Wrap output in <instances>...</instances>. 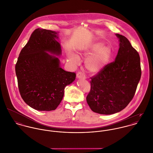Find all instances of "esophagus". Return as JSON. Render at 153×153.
<instances>
[{
  "instance_id": "34e87169",
  "label": "esophagus",
  "mask_w": 153,
  "mask_h": 153,
  "mask_svg": "<svg viewBox=\"0 0 153 153\" xmlns=\"http://www.w3.org/2000/svg\"><path fill=\"white\" fill-rule=\"evenodd\" d=\"M76 77L77 79H86V77H85V75L82 73V72H79L77 73L76 74Z\"/></svg>"
}]
</instances>
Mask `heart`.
<instances>
[{"label": "heart", "instance_id": "1", "mask_svg": "<svg viewBox=\"0 0 153 153\" xmlns=\"http://www.w3.org/2000/svg\"><path fill=\"white\" fill-rule=\"evenodd\" d=\"M78 54L83 56H89L85 60L86 68L93 73H98L109 61L111 56V50L108 47H103L101 43H94L85 48ZM67 58L69 62L74 66L79 62V56L73 52L67 54Z\"/></svg>", "mask_w": 153, "mask_h": 153}]
</instances>
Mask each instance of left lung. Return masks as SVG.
I'll list each match as a JSON object with an SVG mask.
<instances>
[{
  "label": "left lung",
  "mask_w": 153,
  "mask_h": 153,
  "mask_svg": "<svg viewBox=\"0 0 153 153\" xmlns=\"http://www.w3.org/2000/svg\"><path fill=\"white\" fill-rule=\"evenodd\" d=\"M120 48L115 60L91 77L87 103L94 112L111 115L121 111L131 101L141 76L140 57L128 39L116 33Z\"/></svg>",
  "instance_id": "left-lung-1"
}]
</instances>
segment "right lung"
Segmentation results:
<instances>
[{
  "instance_id": "right-lung-1",
  "label": "right lung",
  "mask_w": 153,
  "mask_h": 153,
  "mask_svg": "<svg viewBox=\"0 0 153 153\" xmlns=\"http://www.w3.org/2000/svg\"><path fill=\"white\" fill-rule=\"evenodd\" d=\"M58 32L36 29L22 49L15 65L18 88L24 102L39 111L55 110L64 89L76 79V73L60 67L61 46ZM53 54L51 55L49 53Z\"/></svg>"
}]
</instances>
